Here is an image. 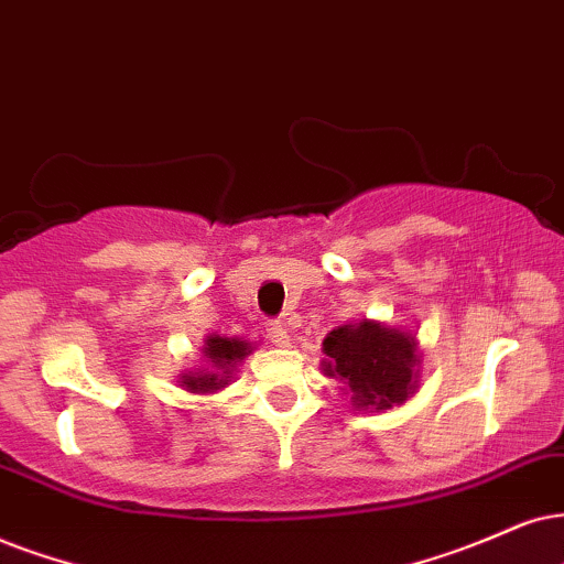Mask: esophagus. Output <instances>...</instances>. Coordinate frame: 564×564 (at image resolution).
Masks as SVG:
<instances>
[{
  "mask_svg": "<svg viewBox=\"0 0 564 564\" xmlns=\"http://www.w3.org/2000/svg\"><path fill=\"white\" fill-rule=\"evenodd\" d=\"M265 338L273 346H289V330L281 319H268L265 323Z\"/></svg>",
  "mask_w": 564,
  "mask_h": 564,
  "instance_id": "34e87169",
  "label": "esophagus"
}]
</instances>
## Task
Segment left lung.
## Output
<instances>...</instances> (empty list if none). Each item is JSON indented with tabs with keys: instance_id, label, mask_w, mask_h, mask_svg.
Listing matches in <instances>:
<instances>
[{
	"instance_id": "8db88e82",
	"label": "left lung",
	"mask_w": 564,
	"mask_h": 564,
	"mask_svg": "<svg viewBox=\"0 0 564 564\" xmlns=\"http://www.w3.org/2000/svg\"><path fill=\"white\" fill-rule=\"evenodd\" d=\"M323 348L325 375L344 382L359 409H390L416 388V348L405 333L365 319L327 333Z\"/></svg>"
}]
</instances>
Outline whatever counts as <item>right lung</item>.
Listing matches in <instances>:
<instances>
[{"label":"right lung","mask_w":564,"mask_h":564,"mask_svg":"<svg viewBox=\"0 0 564 564\" xmlns=\"http://www.w3.org/2000/svg\"><path fill=\"white\" fill-rule=\"evenodd\" d=\"M203 351H205V356H208V361H213V369H220V372L184 375V384H187V390H195V393H210V390L224 388V384L229 382L226 377L231 375V367L249 354V344H247V340H239V338L210 335Z\"/></svg>","instance_id":"right-lung-1"}]
</instances>
